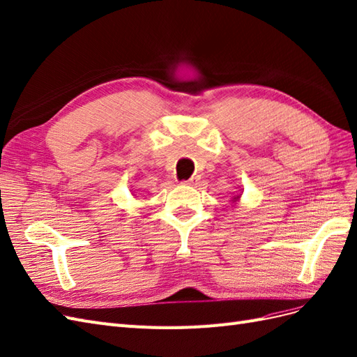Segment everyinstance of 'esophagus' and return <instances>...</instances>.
<instances>
[{
	"mask_svg": "<svg viewBox=\"0 0 357 357\" xmlns=\"http://www.w3.org/2000/svg\"><path fill=\"white\" fill-rule=\"evenodd\" d=\"M199 180H201L199 176H193V177L189 178L188 181H184V184H189V186H196V184L199 183Z\"/></svg>",
	"mask_w": 357,
	"mask_h": 357,
	"instance_id": "esophagus-1",
	"label": "esophagus"
}]
</instances>
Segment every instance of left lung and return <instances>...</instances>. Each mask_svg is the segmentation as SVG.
Here are the masks:
<instances>
[{
  "label": "left lung",
  "mask_w": 357,
  "mask_h": 357,
  "mask_svg": "<svg viewBox=\"0 0 357 357\" xmlns=\"http://www.w3.org/2000/svg\"><path fill=\"white\" fill-rule=\"evenodd\" d=\"M241 195H242V193H241V190H239V192H238V195L233 196V198H231V204H233V205H236V204L239 202V199H241Z\"/></svg>",
  "instance_id": "1"
}]
</instances>
